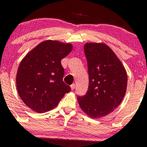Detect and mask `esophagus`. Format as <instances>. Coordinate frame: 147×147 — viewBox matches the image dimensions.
Returning a JSON list of instances; mask_svg holds the SVG:
<instances>
[{
    "instance_id": "esophagus-1",
    "label": "esophagus",
    "mask_w": 147,
    "mask_h": 147,
    "mask_svg": "<svg viewBox=\"0 0 147 147\" xmlns=\"http://www.w3.org/2000/svg\"><path fill=\"white\" fill-rule=\"evenodd\" d=\"M75 86H76V85L74 84V83H73V84H72L71 86V89L72 90H74L75 89Z\"/></svg>"
}]
</instances>
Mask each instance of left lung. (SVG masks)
Segmentation results:
<instances>
[{
    "label": "left lung",
    "instance_id": "obj_1",
    "mask_svg": "<svg viewBox=\"0 0 147 147\" xmlns=\"http://www.w3.org/2000/svg\"><path fill=\"white\" fill-rule=\"evenodd\" d=\"M84 53L88 61L89 86L78 96L80 109L92 118L107 116L122 102L127 83L125 67L109 47L103 42H87Z\"/></svg>",
    "mask_w": 147,
    "mask_h": 147
}]
</instances>
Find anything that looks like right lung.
Wrapping results in <instances>:
<instances>
[{
    "instance_id": "1",
    "label": "right lung",
    "mask_w": 147,
    "mask_h": 147,
    "mask_svg": "<svg viewBox=\"0 0 147 147\" xmlns=\"http://www.w3.org/2000/svg\"><path fill=\"white\" fill-rule=\"evenodd\" d=\"M71 43L48 40L31 50L20 62L16 76L20 98L28 107L44 113L55 108L70 86L63 81L61 60L72 50Z\"/></svg>"
}]
</instances>
